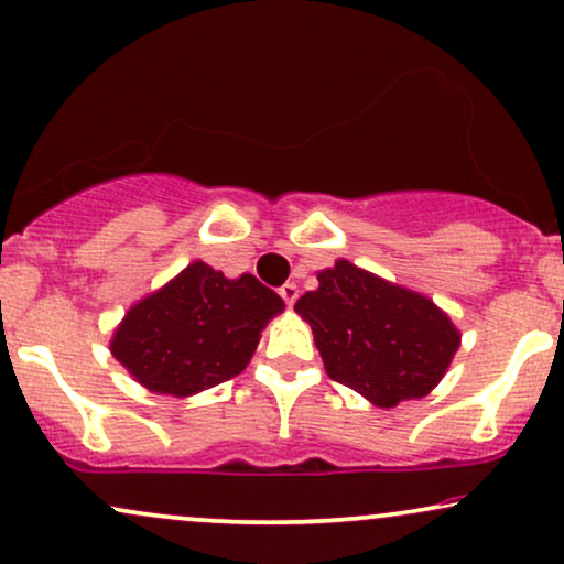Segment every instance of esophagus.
<instances>
[{"label": "esophagus", "instance_id": "1", "mask_svg": "<svg viewBox=\"0 0 564 564\" xmlns=\"http://www.w3.org/2000/svg\"><path fill=\"white\" fill-rule=\"evenodd\" d=\"M278 294H281V300L289 304V307H294L296 296H300V289H296V283H283L281 289H278Z\"/></svg>", "mask_w": 564, "mask_h": 564}]
</instances>
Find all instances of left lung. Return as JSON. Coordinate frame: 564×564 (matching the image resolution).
<instances>
[{"instance_id": "left-lung-1", "label": "left lung", "mask_w": 564, "mask_h": 564, "mask_svg": "<svg viewBox=\"0 0 564 564\" xmlns=\"http://www.w3.org/2000/svg\"><path fill=\"white\" fill-rule=\"evenodd\" d=\"M294 310L336 383L378 406L425 397L449 368L459 334L425 296L386 283L347 260L317 275Z\"/></svg>"}]
</instances>
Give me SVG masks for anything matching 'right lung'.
Wrapping results in <instances>:
<instances>
[{
	"instance_id": "right-lung-1",
	"label": "right lung",
	"mask_w": 564,
	"mask_h": 564,
	"mask_svg": "<svg viewBox=\"0 0 564 564\" xmlns=\"http://www.w3.org/2000/svg\"><path fill=\"white\" fill-rule=\"evenodd\" d=\"M281 310V296L254 275L230 281L194 262L131 307L110 349L149 391L188 397L239 376Z\"/></svg>"
}]
</instances>
